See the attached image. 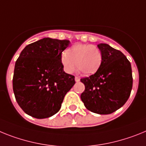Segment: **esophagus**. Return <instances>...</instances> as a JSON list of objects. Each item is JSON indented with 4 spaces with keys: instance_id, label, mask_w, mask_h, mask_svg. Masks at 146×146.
Instances as JSON below:
<instances>
[{
    "instance_id": "1",
    "label": "esophagus",
    "mask_w": 146,
    "mask_h": 146,
    "mask_svg": "<svg viewBox=\"0 0 146 146\" xmlns=\"http://www.w3.org/2000/svg\"><path fill=\"white\" fill-rule=\"evenodd\" d=\"M75 81H76V82H78L79 81H80V78H79L78 76H76L75 77Z\"/></svg>"
}]
</instances>
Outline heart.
I'll return each mask as SVG.
<instances>
[{
    "label": "heart",
    "mask_w": 146,
    "mask_h": 146,
    "mask_svg": "<svg viewBox=\"0 0 146 146\" xmlns=\"http://www.w3.org/2000/svg\"><path fill=\"white\" fill-rule=\"evenodd\" d=\"M103 56L98 47L93 45L76 43L61 56V63L64 71L72 73L77 68L85 75L94 74L102 63Z\"/></svg>",
    "instance_id": "b5f03b06"
}]
</instances>
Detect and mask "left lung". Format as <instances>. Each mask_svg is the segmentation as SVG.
<instances>
[{"label":"left lung","instance_id":"1","mask_svg":"<svg viewBox=\"0 0 146 146\" xmlns=\"http://www.w3.org/2000/svg\"><path fill=\"white\" fill-rule=\"evenodd\" d=\"M98 48L103 56L102 63L95 74L81 78L85 86L81 99L92 112L109 115L129 99L133 83L131 66L122 52L108 44L100 43Z\"/></svg>","mask_w":146,"mask_h":146}]
</instances>
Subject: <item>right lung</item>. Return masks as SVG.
<instances>
[{
	"mask_svg": "<svg viewBox=\"0 0 146 146\" xmlns=\"http://www.w3.org/2000/svg\"><path fill=\"white\" fill-rule=\"evenodd\" d=\"M69 40L47 37L26 45L15 62L13 91L17 104L27 115L38 119L59 111L66 93L76 82L66 73L61 56Z\"/></svg>",
	"mask_w": 146,
	"mask_h": 146,
	"instance_id": "1",
	"label": "right lung"
}]
</instances>
